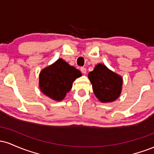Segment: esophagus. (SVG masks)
<instances>
[{"label":"esophagus","instance_id":"34e87169","mask_svg":"<svg viewBox=\"0 0 154 154\" xmlns=\"http://www.w3.org/2000/svg\"><path fill=\"white\" fill-rule=\"evenodd\" d=\"M80 70H81V72H82V73L85 74V75L86 72H87V70H86L85 67H82V68L80 69Z\"/></svg>","mask_w":154,"mask_h":154}]
</instances>
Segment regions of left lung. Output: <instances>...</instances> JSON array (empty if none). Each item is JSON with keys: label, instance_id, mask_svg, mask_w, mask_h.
I'll return each instance as SVG.
<instances>
[{"label": "left lung", "instance_id": "1", "mask_svg": "<svg viewBox=\"0 0 154 154\" xmlns=\"http://www.w3.org/2000/svg\"><path fill=\"white\" fill-rule=\"evenodd\" d=\"M88 79L93 86L95 95L102 103L114 101L121 94L122 77L103 63L95 65L93 71L88 74Z\"/></svg>", "mask_w": 154, "mask_h": 154}]
</instances>
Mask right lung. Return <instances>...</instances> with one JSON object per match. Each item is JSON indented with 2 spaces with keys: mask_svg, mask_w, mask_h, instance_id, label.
<instances>
[{
  "mask_svg": "<svg viewBox=\"0 0 154 154\" xmlns=\"http://www.w3.org/2000/svg\"><path fill=\"white\" fill-rule=\"evenodd\" d=\"M81 76L80 71L63 59H59L40 71L39 88L48 98L61 101L71 91L74 81Z\"/></svg>",
  "mask_w": 154,
  "mask_h": 154,
  "instance_id": "obj_1",
  "label": "right lung"
}]
</instances>
